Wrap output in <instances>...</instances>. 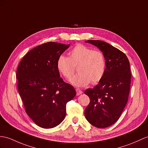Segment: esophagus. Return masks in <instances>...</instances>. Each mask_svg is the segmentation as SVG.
I'll use <instances>...</instances> for the list:
<instances>
[{
	"label": "esophagus",
	"instance_id": "34e87169",
	"mask_svg": "<svg viewBox=\"0 0 148 148\" xmlns=\"http://www.w3.org/2000/svg\"><path fill=\"white\" fill-rule=\"evenodd\" d=\"M76 92H77V95H79L82 94V93H83L82 91L81 90L80 88H77L76 89Z\"/></svg>",
	"mask_w": 148,
	"mask_h": 148
}]
</instances>
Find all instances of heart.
Here are the masks:
<instances>
[{
    "label": "heart",
    "instance_id": "b5f03b06",
    "mask_svg": "<svg viewBox=\"0 0 148 148\" xmlns=\"http://www.w3.org/2000/svg\"><path fill=\"white\" fill-rule=\"evenodd\" d=\"M77 66L78 73L71 79L77 86H85L90 82L96 84L102 80L106 70V60L103 53L83 45H77L69 53V57L61 55L56 68L61 75L70 79Z\"/></svg>",
    "mask_w": 148,
    "mask_h": 148
}]
</instances>
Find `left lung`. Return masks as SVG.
Here are the masks:
<instances>
[{
    "label": "left lung",
    "instance_id": "obj_1",
    "mask_svg": "<svg viewBox=\"0 0 148 148\" xmlns=\"http://www.w3.org/2000/svg\"><path fill=\"white\" fill-rule=\"evenodd\" d=\"M85 42L97 46L103 53L106 70L98 85L84 92L90 98L85 116L95 127L105 128L119 119L127 104L131 87L130 64L123 52L109 43L99 40Z\"/></svg>",
    "mask_w": 148,
    "mask_h": 148
}]
</instances>
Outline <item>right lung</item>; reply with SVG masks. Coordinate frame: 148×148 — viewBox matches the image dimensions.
I'll use <instances>...</instances> for the list:
<instances>
[{
	"instance_id": "right-lung-1",
	"label": "right lung",
	"mask_w": 148,
	"mask_h": 148,
	"mask_svg": "<svg viewBox=\"0 0 148 148\" xmlns=\"http://www.w3.org/2000/svg\"><path fill=\"white\" fill-rule=\"evenodd\" d=\"M70 45L44 43L29 51L17 67V88L26 112L45 129L55 127L66 116V103L76 95L56 68L58 57Z\"/></svg>"
}]
</instances>
